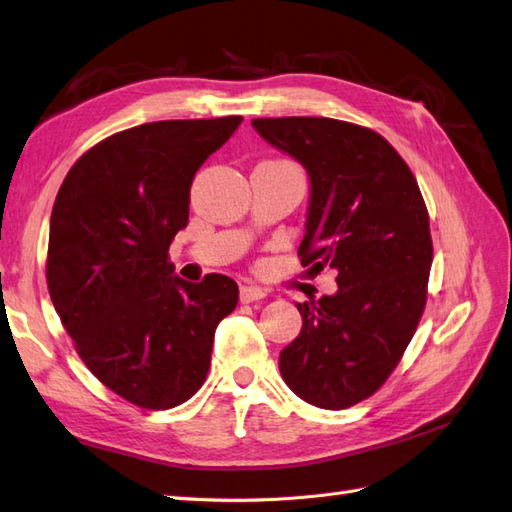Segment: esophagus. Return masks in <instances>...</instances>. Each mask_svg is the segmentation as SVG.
<instances>
[{
	"instance_id": "34e87169",
	"label": "esophagus",
	"mask_w": 512,
	"mask_h": 512,
	"mask_svg": "<svg viewBox=\"0 0 512 512\" xmlns=\"http://www.w3.org/2000/svg\"><path fill=\"white\" fill-rule=\"evenodd\" d=\"M265 297H267V293L262 288H258V286H243L241 288V301L243 303L260 301V299H265Z\"/></svg>"
}]
</instances>
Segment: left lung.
Segmentation results:
<instances>
[{"instance_id":"8db88e82","label":"left lung","mask_w":512,"mask_h":512,"mask_svg":"<svg viewBox=\"0 0 512 512\" xmlns=\"http://www.w3.org/2000/svg\"><path fill=\"white\" fill-rule=\"evenodd\" d=\"M252 124L310 174L301 265L338 271L336 295L297 303L303 327L280 353V372L314 407H353L388 381L422 319L433 262L422 191L368 127L314 116Z\"/></svg>"}]
</instances>
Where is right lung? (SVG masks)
Instances as JSON below:
<instances>
[{"mask_svg": "<svg viewBox=\"0 0 512 512\" xmlns=\"http://www.w3.org/2000/svg\"><path fill=\"white\" fill-rule=\"evenodd\" d=\"M241 120L118 131L75 161L55 196L47 250L55 312L92 375L142 409H172L202 388L215 327L237 308V282L176 278L168 250L189 222L193 176Z\"/></svg>", "mask_w": 512, "mask_h": 512, "instance_id": "obj_1", "label": "right lung"}]
</instances>
